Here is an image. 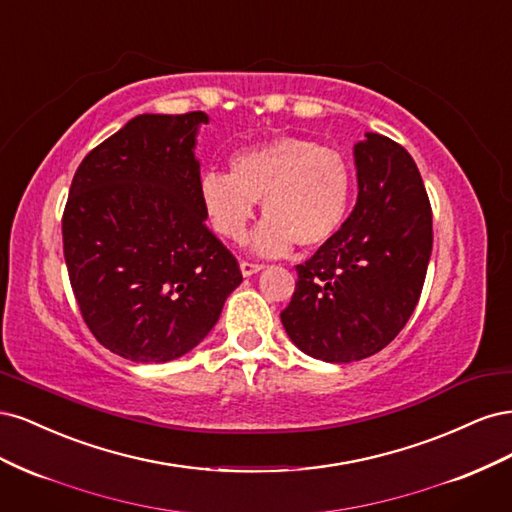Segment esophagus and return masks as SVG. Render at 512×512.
<instances>
[{"mask_svg": "<svg viewBox=\"0 0 512 512\" xmlns=\"http://www.w3.org/2000/svg\"><path fill=\"white\" fill-rule=\"evenodd\" d=\"M239 267H241V273H243V277H250V275H254V273H258V271L265 269V267H262V265H258V262H247V260H243Z\"/></svg>", "mask_w": 512, "mask_h": 512, "instance_id": "obj_1", "label": "esophagus"}]
</instances>
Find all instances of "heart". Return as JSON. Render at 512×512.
<instances>
[{"label": "heart", "mask_w": 512, "mask_h": 512, "mask_svg": "<svg viewBox=\"0 0 512 512\" xmlns=\"http://www.w3.org/2000/svg\"><path fill=\"white\" fill-rule=\"evenodd\" d=\"M352 194V175L342 153L309 138L280 136L235 153L230 173L207 170L200 200L213 228L230 241H243L262 200L254 250L282 256L292 243L316 247L342 226Z\"/></svg>", "instance_id": "obj_1"}]
</instances>
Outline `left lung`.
I'll list each match as a JSON object with an SVG mask.
<instances>
[{
    "label": "left lung",
    "instance_id": "left-lung-1",
    "mask_svg": "<svg viewBox=\"0 0 512 512\" xmlns=\"http://www.w3.org/2000/svg\"><path fill=\"white\" fill-rule=\"evenodd\" d=\"M354 166L350 218L297 265L282 312L292 344L327 363L361 361L393 342L421 297L433 245L429 198L410 153L365 132Z\"/></svg>",
    "mask_w": 512,
    "mask_h": 512
}]
</instances>
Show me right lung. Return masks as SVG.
Instances as JSON below:
<instances>
[{
    "mask_svg": "<svg viewBox=\"0 0 512 512\" xmlns=\"http://www.w3.org/2000/svg\"><path fill=\"white\" fill-rule=\"evenodd\" d=\"M209 117L138 115L76 168L61 220L83 320L134 363H166L218 322L241 271L207 228L196 134Z\"/></svg>",
    "mask_w": 512,
    "mask_h": 512,
    "instance_id": "1",
    "label": "right lung"
}]
</instances>
